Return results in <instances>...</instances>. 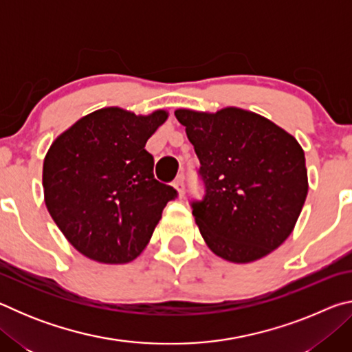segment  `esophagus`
I'll use <instances>...</instances> for the list:
<instances>
[{
    "label": "esophagus",
    "instance_id": "34e87169",
    "mask_svg": "<svg viewBox=\"0 0 352 352\" xmlns=\"http://www.w3.org/2000/svg\"><path fill=\"white\" fill-rule=\"evenodd\" d=\"M174 188H175V190H177V195L178 197H183L184 195V183H183V177H178L177 180L174 182Z\"/></svg>",
    "mask_w": 352,
    "mask_h": 352
}]
</instances>
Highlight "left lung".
<instances>
[{"label":"left lung","instance_id":"1","mask_svg":"<svg viewBox=\"0 0 352 352\" xmlns=\"http://www.w3.org/2000/svg\"><path fill=\"white\" fill-rule=\"evenodd\" d=\"M200 160L206 186L192 214L211 252L248 264L276 250L294 231L307 197L305 151L258 113L225 107L175 110Z\"/></svg>","mask_w":352,"mask_h":352}]
</instances>
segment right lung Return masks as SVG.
I'll list each match as a JSON object with an SVG mask.
<instances>
[{
	"label": "right lung",
	"instance_id": "right-lung-1",
	"mask_svg": "<svg viewBox=\"0 0 352 352\" xmlns=\"http://www.w3.org/2000/svg\"><path fill=\"white\" fill-rule=\"evenodd\" d=\"M169 113L105 107L76 121L47 148L45 205L77 252L119 265L142 253L177 190L153 178L146 142Z\"/></svg>",
	"mask_w": 352,
	"mask_h": 352
}]
</instances>
